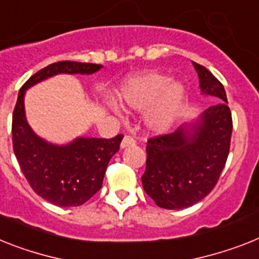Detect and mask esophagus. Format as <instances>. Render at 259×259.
Instances as JSON below:
<instances>
[{
	"label": "esophagus",
	"instance_id": "esophagus-1",
	"mask_svg": "<svg viewBox=\"0 0 259 259\" xmlns=\"http://www.w3.org/2000/svg\"><path fill=\"white\" fill-rule=\"evenodd\" d=\"M135 144H136V140H135L132 136H128V135H125L124 139L121 140L120 147L121 148H125V147H131V145H135Z\"/></svg>",
	"mask_w": 259,
	"mask_h": 259
}]
</instances>
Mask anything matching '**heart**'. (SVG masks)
I'll return each instance as SVG.
<instances>
[{"label": "heart", "mask_w": 259, "mask_h": 259, "mask_svg": "<svg viewBox=\"0 0 259 259\" xmlns=\"http://www.w3.org/2000/svg\"><path fill=\"white\" fill-rule=\"evenodd\" d=\"M119 99L130 110L147 111L144 123L149 131L165 134L183 111L185 89L180 82H172L170 76L147 72L127 80L119 91Z\"/></svg>", "instance_id": "obj_1"}]
</instances>
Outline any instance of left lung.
Returning a JSON list of instances; mask_svg holds the SVG:
<instances>
[{
	"mask_svg": "<svg viewBox=\"0 0 259 259\" xmlns=\"http://www.w3.org/2000/svg\"><path fill=\"white\" fill-rule=\"evenodd\" d=\"M193 66L202 94L222 102L205 110L193 124L148 140L143 188L164 209L188 208L206 197L229 155L233 120L225 89L208 68L196 62Z\"/></svg>",
	"mask_w": 259,
	"mask_h": 259,
	"instance_id": "obj_1",
	"label": "left lung"
}]
</instances>
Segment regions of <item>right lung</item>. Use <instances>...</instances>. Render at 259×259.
<instances>
[{
  "instance_id": "1",
  "label": "right lung",
  "mask_w": 259,
  "mask_h": 259,
  "mask_svg": "<svg viewBox=\"0 0 259 259\" xmlns=\"http://www.w3.org/2000/svg\"><path fill=\"white\" fill-rule=\"evenodd\" d=\"M95 63L61 61L30 76L18 93L12 121L13 149L33 191L51 204L68 208L84 204L99 191L111 157L120 148L123 135L112 139L78 138L55 145L34 134L25 116V91L57 74H94Z\"/></svg>"
}]
</instances>
